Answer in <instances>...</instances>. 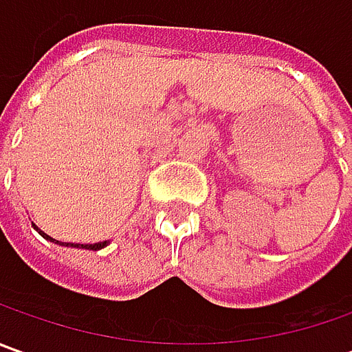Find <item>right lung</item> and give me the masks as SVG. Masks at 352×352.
<instances>
[{
  "label": "right lung",
  "instance_id": "right-lung-1",
  "mask_svg": "<svg viewBox=\"0 0 352 352\" xmlns=\"http://www.w3.org/2000/svg\"><path fill=\"white\" fill-rule=\"evenodd\" d=\"M33 227L41 233V235L45 236L47 241H50V243H54V245H60V247H72V249H86V250H100L103 249V247H107L109 245V241H102V243H94V245H88V243H60V241H56V239H52V236H48L47 233H43L36 225L33 223Z\"/></svg>",
  "mask_w": 352,
  "mask_h": 352
}]
</instances>
